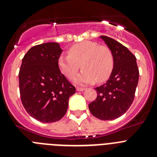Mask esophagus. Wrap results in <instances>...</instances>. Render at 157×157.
<instances>
[{
  "mask_svg": "<svg viewBox=\"0 0 157 157\" xmlns=\"http://www.w3.org/2000/svg\"><path fill=\"white\" fill-rule=\"evenodd\" d=\"M76 90H77V91H83L85 90V88H82V87H77Z\"/></svg>",
  "mask_w": 157,
  "mask_h": 157,
  "instance_id": "esophagus-1",
  "label": "esophagus"
}]
</instances>
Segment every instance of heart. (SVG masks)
<instances>
[{
	"instance_id": "b5f03b06",
	"label": "heart",
	"mask_w": 157,
	"mask_h": 157,
	"mask_svg": "<svg viewBox=\"0 0 157 157\" xmlns=\"http://www.w3.org/2000/svg\"><path fill=\"white\" fill-rule=\"evenodd\" d=\"M57 63L60 71L69 79L75 77L81 65L83 71L75 82L82 85L106 81L113 71L114 58L109 47L85 41L71 46L68 55H60Z\"/></svg>"
}]
</instances>
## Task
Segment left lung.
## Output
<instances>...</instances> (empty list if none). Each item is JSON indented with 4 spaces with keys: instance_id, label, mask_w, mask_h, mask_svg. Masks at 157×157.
<instances>
[{
    "instance_id": "left-lung-1",
    "label": "left lung",
    "mask_w": 157,
    "mask_h": 157,
    "mask_svg": "<svg viewBox=\"0 0 157 157\" xmlns=\"http://www.w3.org/2000/svg\"><path fill=\"white\" fill-rule=\"evenodd\" d=\"M101 37L112 51L114 67L106 83L95 88L98 97L89 109L99 120H112L124 114L132 104L139 71L135 56L127 47L107 36Z\"/></svg>"
}]
</instances>
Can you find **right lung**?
Returning a JSON list of instances; mask_svg holds the SVG:
<instances>
[{"label": "right lung", "mask_w": 157, "mask_h": 157, "mask_svg": "<svg viewBox=\"0 0 157 157\" xmlns=\"http://www.w3.org/2000/svg\"><path fill=\"white\" fill-rule=\"evenodd\" d=\"M62 51L56 42L35 45L25 54L19 69L22 104L30 116L42 123L61 120L69 98L75 93L58 67Z\"/></svg>", "instance_id": "1"}]
</instances>
